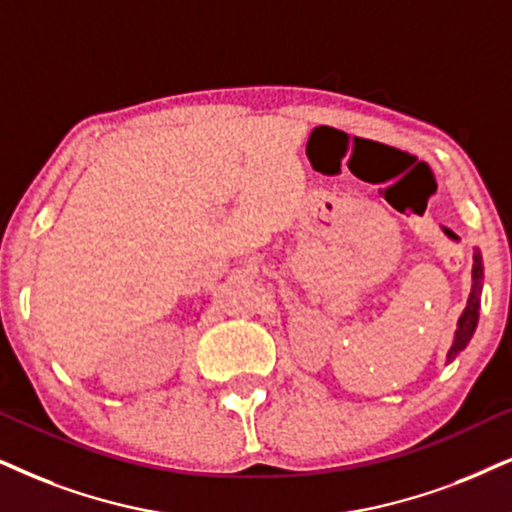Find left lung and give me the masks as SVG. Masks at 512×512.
<instances>
[{"label": "left lung", "instance_id": "8db88e82", "mask_svg": "<svg viewBox=\"0 0 512 512\" xmlns=\"http://www.w3.org/2000/svg\"><path fill=\"white\" fill-rule=\"evenodd\" d=\"M480 293H482V257L480 252H475V264H472V293L468 297V307L463 309L461 319H458V331L454 338V345H451L446 359H454L461 349L468 345L472 333L477 328V319H480Z\"/></svg>", "mask_w": 512, "mask_h": 512}]
</instances>
